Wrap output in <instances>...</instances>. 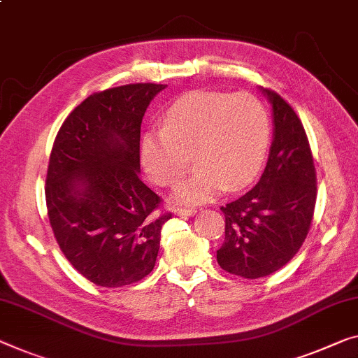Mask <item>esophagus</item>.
Listing matches in <instances>:
<instances>
[{
	"instance_id": "obj_1",
	"label": "esophagus",
	"mask_w": 358,
	"mask_h": 358,
	"mask_svg": "<svg viewBox=\"0 0 358 358\" xmlns=\"http://www.w3.org/2000/svg\"><path fill=\"white\" fill-rule=\"evenodd\" d=\"M174 213L178 214V216H194L196 210L195 208H189V206H178L174 210Z\"/></svg>"
}]
</instances>
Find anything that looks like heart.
Wrapping results in <instances>:
<instances>
[{"label":"heart","instance_id":"obj_1","mask_svg":"<svg viewBox=\"0 0 358 358\" xmlns=\"http://www.w3.org/2000/svg\"><path fill=\"white\" fill-rule=\"evenodd\" d=\"M271 122L251 94L192 91L168 108L163 131L142 139V162L153 182L173 187L192 158L196 173L179 187L178 201L206 203L248 185L266 158Z\"/></svg>","mask_w":358,"mask_h":358}]
</instances>
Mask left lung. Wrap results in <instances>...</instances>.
Returning a JSON list of instances; mask_svg holds the SVG:
<instances>
[{
  "label": "left lung",
  "instance_id": "1",
  "mask_svg": "<svg viewBox=\"0 0 358 358\" xmlns=\"http://www.w3.org/2000/svg\"><path fill=\"white\" fill-rule=\"evenodd\" d=\"M273 142L259 182L221 206L225 238L217 262L241 278L277 272L304 243L317 201V173L309 139L294 108L271 90Z\"/></svg>",
  "mask_w": 358,
  "mask_h": 358
}]
</instances>
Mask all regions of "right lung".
I'll return each mask as SVG.
<instances>
[{
  "label": "right lung",
  "mask_w": 358,
  "mask_h": 358,
  "mask_svg": "<svg viewBox=\"0 0 358 358\" xmlns=\"http://www.w3.org/2000/svg\"><path fill=\"white\" fill-rule=\"evenodd\" d=\"M163 87L133 83L94 92L65 118L52 144L49 224L67 261L97 287L147 277L173 216L139 179L141 123Z\"/></svg>",
  "instance_id": "obj_1"
}]
</instances>
